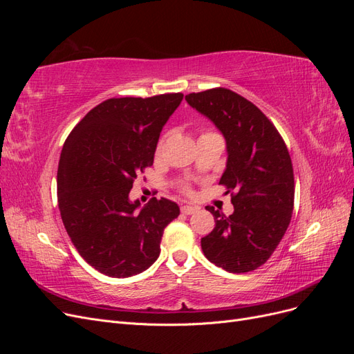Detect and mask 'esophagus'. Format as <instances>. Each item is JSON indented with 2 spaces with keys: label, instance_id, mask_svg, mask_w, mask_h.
<instances>
[{
  "label": "esophagus",
  "instance_id": "esophagus-1",
  "mask_svg": "<svg viewBox=\"0 0 354 354\" xmlns=\"http://www.w3.org/2000/svg\"><path fill=\"white\" fill-rule=\"evenodd\" d=\"M198 209H199L198 207H192V205H183V207H181V212H183V214H187V216H190V214L196 212Z\"/></svg>",
  "mask_w": 354,
  "mask_h": 354
}]
</instances>
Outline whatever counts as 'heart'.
Returning <instances> with one entry per match:
<instances>
[{
  "mask_svg": "<svg viewBox=\"0 0 354 354\" xmlns=\"http://www.w3.org/2000/svg\"><path fill=\"white\" fill-rule=\"evenodd\" d=\"M211 134H216V133H211V131H208V133H203L202 136H211ZM202 136H201V137H202ZM162 145H164V138H160L159 143H158V146H156V153H159V152H160V149H162ZM181 189H183L185 192H189V186H187V185H183V187H181Z\"/></svg>",
  "mask_w": 354,
  "mask_h": 354,
  "instance_id": "1",
  "label": "heart"
}]
</instances>
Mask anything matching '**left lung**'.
Returning <instances> with one entry per match:
<instances>
[{"label":"left lung","mask_w":354,"mask_h":354,"mask_svg":"<svg viewBox=\"0 0 354 354\" xmlns=\"http://www.w3.org/2000/svg\"><path fill=\"white\" fill-rule=\"evenodd\" d=\"M186 102L226 138L220 185L232 192L234 207L229 217L207 207L216 227L201 239L203 255L230 273L255 270L270 259L292 217L291 156L269 118L238 93L211 88L187 94Z\"/></svg>","instance_id":"obj_1"}]
</instances>
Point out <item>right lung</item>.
I'll return each instance as SVG.
<instances>
[{
    "instance_id": "obj_1",
    "label": "right lung",
    "mask_w": 354,
    "mask_h": 354,
    "mask_svg": "<svg viewBox=\"0 0 354 354\" xmlns=\"http://www.w3.org/2000/svg\"><path fill=\"white\" fill-rule=\"evenodd\" d=\"M183 100L181 93L109 99L73 128L62 149L57 202L75 248L95 270L130 277L151 267L176 202L153 198L140 208L128 194L153 165L159 134Z\"/></svg>"
}]
</instances>
